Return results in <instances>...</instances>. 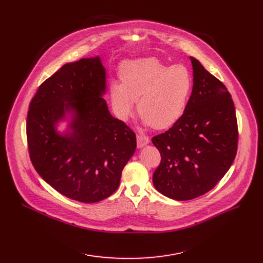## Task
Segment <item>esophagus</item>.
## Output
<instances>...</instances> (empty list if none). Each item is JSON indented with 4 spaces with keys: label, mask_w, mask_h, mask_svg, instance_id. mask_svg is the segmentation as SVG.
<instances>
[{
    "label": "esophagus",
    "mask_w": 263,
    "mask_h": 263,
    "mask_svg": "<svg viewBox=\"0 0 263 263\" xmlns=\"http://www.w3.org/2000/svg\"><path fill=\"white\" fill-rule=\"evenodd\" d=\"M136 142H137V148H143L149 144V137L144 135H137Z\"/></svg>",
    "instance_id": "esophagus-1"
}]
</instances>
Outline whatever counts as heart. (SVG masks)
Instances as JSON below:
<instances>
[{
  "instance_id": "heart-1",
  "label": "heart",
  "mask_w": 263,
  "mask_h": 263,
  "mask_svg": "<svg viewBox=\"0 0 263 263\" xmlns=\"http://www.w3.org/2000/svg\"><path fill=\"white\" fill-rule=\"evenodd\" d=\"M119 81L108 86V99L115 116L127 121L137 109L146 126L168 129L179 121L189 103L193 77L184 65L167 66L147 58L124 62Z\"/></svg>"
}]
</instances>
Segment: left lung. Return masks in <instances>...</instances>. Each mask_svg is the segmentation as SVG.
<instances>
[{"mask_svg": "<svg viewBox=\"0 0 263 263\" xmlns=\"http://www.w3.org/2000/svg\"><path fill=\"white\" fill-rule=\"evenodd\" d=\"M193 89L183 116L153 137L161 154L155 187L168 198L190 200L212 190L230 168L238 148L231 95L194 58Z\"/></svg>", "mask_w": 263, "mask_h": 263, "instance_id": "left-lung-1", "label": "left lung"}]
</instances>
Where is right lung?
Segmentation results:
<instances>
[{
	"mask_svg": "<svg viewBox=\"0 0 263 263\" xmlns=\"http://www.w3.org/2000/svg\"><path fill=\"white\" fill-rule=\"evenodd\" d=\"M99 57L64 65L30 103L26 136L36 172L62 195L85 203L110 196L136 148L134 132L110 115ZM68 121L64 133L61 121Z\"/></svg>",
	"mask_w": 263,
	"mask_h": 263,
	"instance_id": "right-lung-1",
	"label": "right lung"
}]
</instances>
